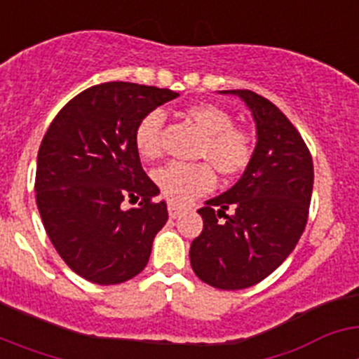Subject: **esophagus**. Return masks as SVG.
<instances>
[{
    "label": "esophagus",
    "instance_id": "34e87169",
    "mask_svg": "<svg viewBox=\"0 0 359 359\" xmlns=\"http://www.w3.org/2000/svg\"><path fill=\"white\" fill-rule=\"evenodd\" d=\"M185 210V207H182V205H176V203H169V215L172 219L180 217V214Z\"/></svg>",
    "mask_w": 359,
    "mask_h": 359
}]
</instances>
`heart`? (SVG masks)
Here are the masks:
<instances>
[{
	"label": "heart",
	"mask_w": 359,
	"mask_h": 359,
	"mask_svg": "<svg viewBox=\"0 0 359 359\" xmlns=\"http://www.w3.org/2000/svg\"><path fill=\"white\" fill-rule=\"evenodd\" d=\"M187 115L205 135L198 147V158L210 163L170 161L154 170V183L172 203H187L214 189L215 172L212 166L221 176H237L246 170L255 154V136L248 129L233 126V116L223 107L208 102L194 104L187 109ZM163 123L165 113L161 109H151L136 123L133 142L144 160H156L161 154Z\"/></svg>",
	"instance_id": "b5f03b06"
}]
</instances>
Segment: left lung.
<instances>
[{
  "label": "left lung",
  "instance_id": "obj_1",
  "mask_svg": "<svg viewBox=\"0 0 359 359\" xmlns=\"http://www.w3.org/2000/svg\"><path fill=\"white\" fill-rule=\"evenodd\" d=\"M252 111V163L224 194L199 208L203 231L190 244L194 273L217 290H244L271 275L294 250L309 215L313 158L300 133L268 98L230 90Z\"/></svg>",
  "mask_w": 359,
  "mask_h": 359
}]
</instances>
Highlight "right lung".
I'll use <instances>...</instances> for the list:
<instances>
[{
  "instance_id": "1",
  "label": "right lung",
  "mask_w": 359,
  "mask_h": 359,
  "mask_svg": "<svg viewBox=\"0 0 359 359\" xmlns=\"http://www.w3.org/2000/svg\"><path fill=\"white\" fill-rule=\"evenodd\" d=\"M177 93L104 82L62 107L41 142L36 201L62 261L86 280L109 286L147 266L152 241L167 223V203L145 174L133 135L138 120ZM123 198L138 202L123 211Z\"/></svg>"
}]
</instances>
